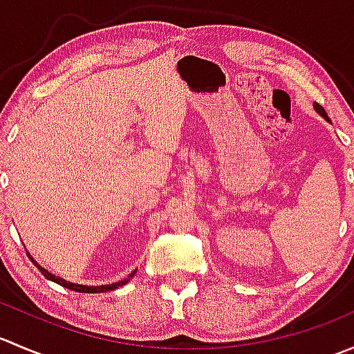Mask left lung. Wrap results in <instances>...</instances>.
<instances>
[{"mask_svg": "<svg viewBox=\"0 0 354 354\" xmlns=\"http://www.w3.org/2000/svg\"><path fill=\"white\" fill-rule=\"evenodd\" d=\"M313 106H315V109H317V111H319V113H320V114H322V116H324V118H326V120H329V116H327L326 109H324V108H322V106H319V104H317V102H315V104H313ZM329 121H330V120H329Z\"/></svg>", "mask_w": 354, "mask_h": 354, "instance_id": "left-lung-1", "label": "left lung"}]
</instances>
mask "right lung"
Here are the masks:
<instances>
[{"instance_id": "right-lung-1", "label": "right lung", "mask_w": 354, "mask_h": 354, "mask_svg": "<svg viewBox=\"0 0 354 354\" xmlns=\"http://www.w3.org/2000/svg\"><path fill=\"white\" fill-rule=\"evenodd\" d=\"M30 257V255H28ZM32 259V257H30ZM32 262H34V260H32ZM35 263V262H34ZM35 266H37V263H35ZM37 269L41 270V274L44 277H48L49 281H55V283H58L59 286H63V288H68V289H71V291H78V292H104V291H113V289H116L118 286H121V284H124L127 283L128 279H124L123 283H114V284H106V286H82V284H73V283H68V281H65V279H59V277H56V276H53V274H49L48 270L46 269H42V267H39L37 266ZM135 274V272H133ZM133 274H130V277L133 276Z\"/></svg>"}]
</instances>
